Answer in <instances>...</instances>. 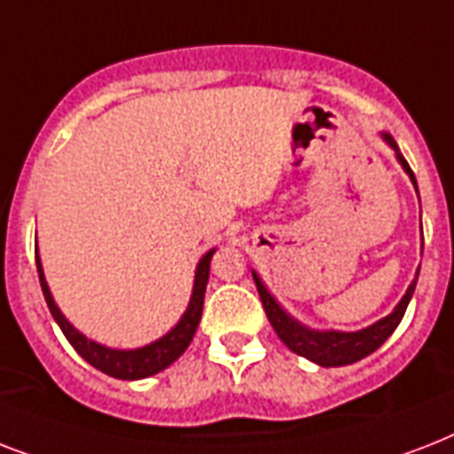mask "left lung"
<instances>
[{"label": "left lung", "instance_id": "obj_1", "mask_svg": "<svg viewBox=\"0 0 454 454\" xmlns=\"http://www.w3.org/2000/svg\"><path fill=\"white\" fill-rule=\"evenodd\" d=\"M391 148L395 151L398 155V162L403 164V169L408 171L410 178H412V184L417 185L415 181V174L410 169V164L405 162V157L401 155L398 151V145L395 141L388 134H384ZM254 283H256V290H259V297H262L263 303V310H266V316H269L270 325H273V330L276 334L280 337L287 348H292L294 353L303 356V358L313 360L317 365L323 367H339V365H351L356 360L365 358L370 356L372 351H377L388 337H391V332L398 327V323L403 320L405 316V309H408L410 299H412V292H415V285L412 283L405 292V297L401 299V303L395 306L394 313H388L387 317H381L380 323L370 325L365 330L360 332H316V330H309V327H303L299 325L297 320H292L287 313H285L280 306L276 303V299L270 297L269 290L263 287V283L256 278L254 273Z\"/></svg>", "mask_w": 454, "mask_h": 454}]
</instances>
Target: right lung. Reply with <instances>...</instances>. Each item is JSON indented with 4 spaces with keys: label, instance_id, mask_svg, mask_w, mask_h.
Instances as JSON below:
<instances>
[{
    "label": "right lung",
    "instance_id": "1",
    "mask_svg": "<svg viewBox=\"0 0 454 454\" xmlns=\"http://www.w3.org/2000/svg\"><path fill=\"white\" fill-rule=\"evenodd\" d=\"M212 254L214 249L212 252H207V254L202 256V262L198 263L191 303H188V310H185L184 317L178 320L176 327L171 332H167L162 339H157V341L144 346V348H137V351L106 348V346L96 344V341H91V339H87L84 334H80V332L74 330L73 325L63 317L59 306L53 303L51 292L46 287L44 273H42L39 256H35V259H37L39 285H42V292H44L46 306H49L53 320L59 323V327L63 330L67 341L73 344L74 351L80 353L89 365H94L96 370H101V372L110 374V377H115V380H144V377H151V374H157L160 370H164V367H169L192 341V334L198 330L200 316H202V301H205L207 280H209V262H212Z\"/></svg>",
    "mask_w": 454,
    "mask_h": 454
}]
</instances>
